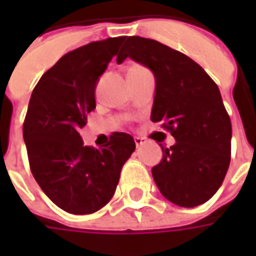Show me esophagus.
I'll list each match as a JSON object with an SVG mask.
<instances>
[{"instance_id":"obj_1","label":"esophagus","mask_w":256,"mask_h":256,"mask_svg":"<svg viewBox=\"0 0 256 256\" xmlns=\"http://www.w3.org/2000/svg\"><path fill=\"white\" fill-rule=\"evenodd\" d=\"M134 141H136V145H137V148H138V146H141V145H144L145 142H146V138H142V137H136Z\"/></svg>"}]
</instances>
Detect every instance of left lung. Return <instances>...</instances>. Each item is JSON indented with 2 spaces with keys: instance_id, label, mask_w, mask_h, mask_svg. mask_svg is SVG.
<instances>
[{
  "instance_id": "obj_1",
  "label": "left lung",
  "mask_w": 256,
  "mask_h": 256,
  "mask_svg": "<svg viewBox=\"0 0 256 256\" xmlns=\"http://www.w3.org/2000/svg\"><path fill=\"white\" fill-rule=\"evenodd\" d=\"M128 58L152 70L156 92L150 120L162 122L176 138L170 148L162 146L163 158L152 168L158 188L180 207L206 203L230 163L232 123L218 86L192 58L155 40L128 36L118 64Z\"/></svg>"
}]
</instances>
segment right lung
Segmentation results:
<instances>
[{"label":"right lung","mask_w":256,"mask_h":256,"mask_svg":"<svg viewBox=\"0 0 256 256\" xmlns=\"http://www.w3.org/2000/svg\"><path fill=\"white\" fill-rule=\"evenodd\" d=\"M124 40L108 38L68 52L42 75L31 94L23 123L30 170L48 198L70 214L102 208L136 150L126 133L114 132L98 150L84 146L79 136L96 108V84Z\"/></svg>","instance_id":"1"}]
</instances>
